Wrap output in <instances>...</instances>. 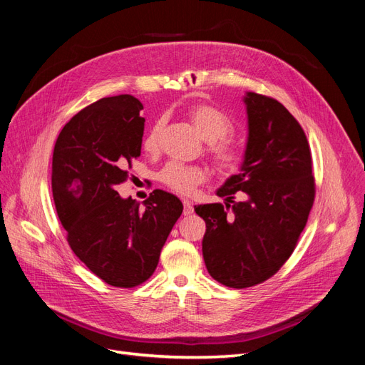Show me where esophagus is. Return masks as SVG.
Returning <instances> with one entry per match:
<instances>
[{"label": "esophagus", "mask_w": 365, "mask_h": 365, "mask_svg": "<svg viewBox=\"0 0 365 365\" xmlns=\"http://www.w3.org/2000/svg\"><path fill=\"white\" fill-rule=\"evenodd\" d=\"M184 216H190L193 213V202L189 200H184Z\"/></svg>", "instance_id": "esophagus-1"}]
</instances>
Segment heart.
<instances>
[{"label": "heart", "mask_w": 365, "mask_h": 365, "mask_svg": "<svg viewBox=\"0 0 365 365\" xmlns=\"http://www.w3.org/2000/svg\"><path fill=\"white\" fill-rule=\"evenodd\" d=\"M187 115L200 135L207 141V153L216 169L222 173H235L244 163V152L235 143L225 138L233 132V121L212 105H193L187 109ZM163 121H157L145 140V149L155 152L160 145ZM208 173L201 165H187L182 163H170L160 173L161 182L180 195H190L200 184L205 182Z\"/></svg>", "instance_id": "b5f03b06"}]
</instances>
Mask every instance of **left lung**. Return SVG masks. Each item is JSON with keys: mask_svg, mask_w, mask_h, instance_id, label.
<instances>
[{"mask_svg": "<svg viewBox=\"0 0 365 365\" xmlns=\"http://www.w3.org/2000/svg\"><path fill=\"white\" fill-rule=\"evenodd\" d=\"M248 143L240 173L216 192L222 204L196 205L205 220L202 256L212 277L244 289L277 272L306 227L315 200L312 157L300 123L272 97L247 93ZM244 191L247 201L236 203Z\"/></svg>", "mask_w": 365, "mask_h": 365, "instance_id": "obj_1", "label": "left lung"}]
</instances>
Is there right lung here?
Returning <instances> with one entry per match:
<instances>
[{"instance_id":"add662e5","label":"right lung","mask_w":365,"mask_h":365,"mask_svg":"<svg viewBox=\"0 0 365 365\" xmlns=\"http://www.w3.org/2000/svg\"><path fill=\"white\" fill-rule=\"evenodd\" d=\"M138 98L105 97L63 126L53 150V200L73 252L115 288H134L155 271L182 202L153 190L140 207L115 187L141 153L145 118Z\"/></svg>"}]
</instances>
